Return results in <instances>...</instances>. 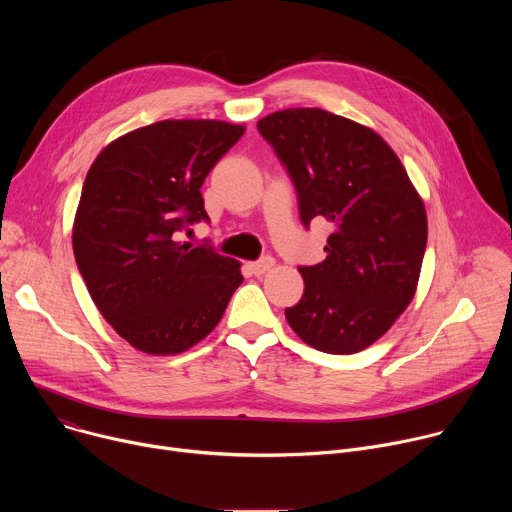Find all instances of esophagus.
I'll return each mask as SVG.
<instances>
[{"mask_svg": "<svg viewBox=\"0 0 512 512\" xmlns=\"http://www.w3.org/2000/svg\"><path fill=\"white\" fill-rule=\"evenodd\" d=\"M273 265H275V259H271V257H263V259H259V261H251V263H247V269H249L253 275H263V273H265V271H269Z\"/></svg>", "mask_w": 512, "mask_h": 512, "instance_id": "obj_1", "label": "esophagus"}]
</instances>
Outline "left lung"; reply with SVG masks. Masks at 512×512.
Segmentation results:
<instances>
[{"label": "left lung", "mask_w": 512, "mask_h": 512, "mask_svg": "<svg viewBox=\"0 0 512 512\" xmlns=\"http://www.w3.org/2000/svg\"><path fill=\"white\" fill-rule=\"evenodd\" d=\"M296 184L308 227L324 216L326 259L300 267L304 296L285 320L306 344L354 354L411 304L427 245L425 204L391 145L371 127L318 107L257 123Z\"/></svg>", "instance_id": "1"}]
</instances>
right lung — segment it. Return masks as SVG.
<instances>
[{
	"label": "right lung",
	"mask_w": 512,
	"mask_h": 512,
	"mask_svg": "<svg viewBox=\"0 0 512 512\" xmlns=\"http://www.w3.org/2000/svg\"><path fill=\"white\" fill-rule=\"evenodd\" d=\"M243 133L216 119H164L113 139L87 172L72 251L97 310L135 350L186 352L243 283L237 259L178 241L208 221L200 188Z\"/></svg>",
	"instance_id": "add662e5"
}]
</instances>
